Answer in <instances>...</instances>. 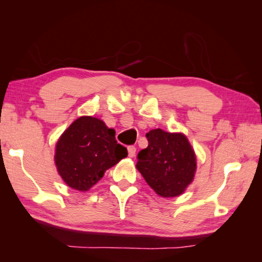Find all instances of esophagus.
<instances>
[{
	"label": "esophagus",
	"instance_id": "obj_1",
	"mask_svg": "<svg viewBox=\"0 0 262 262\" xmlns=\"http://www.w3.org/2000/svg\"><path fill=\"white\" fill-rule=\"evenodd\" d=\"M128 157L129 158H134L135 153H136V147L135 146H128Z\"/></svg>",
	"mask_w": 262,
	"mask_h": 262
}]
</instances>
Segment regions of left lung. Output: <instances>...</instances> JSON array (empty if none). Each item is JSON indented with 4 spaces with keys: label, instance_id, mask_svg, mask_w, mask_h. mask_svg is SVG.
Wrapping results in <instances>:
<instances>
[{
    "label": "left lung",
    "instance_id": "1",
    "mask_svg": "<svg viewBox=\"0 0 262 262\" xmlns=\"http://www.w3.org/2000/svg\"><path fill=\"white\" fill-rule=\"evenodd\" d=\"M146 137L148 146L137 155V170L159 196H180L192 182L197 169L191 144L182 133L160 128L149 130Z\"/></svg>",
    "mask_w": 262,
    "mask_h": 262
}]
</instances>
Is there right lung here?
Masks as SVG:
<instances>
[{
  "label": "right lung",
  "instance_id": "right-lung-1",
  "mask_svg": "<svg viewBox=\"0 0 262 262\" xmlns=\"http://www.w3.org/2000/svg\"><path fill=\"white\" fill-rule=\"evenodd\" d=\"M115 134V129L91 116L72 122L55 148V164L66 185L88 191L105 171L127 157V148L117 143Z\"/></svg>",
  "mask_w": 262,
  "mask_h": 262
}]
</instances>
